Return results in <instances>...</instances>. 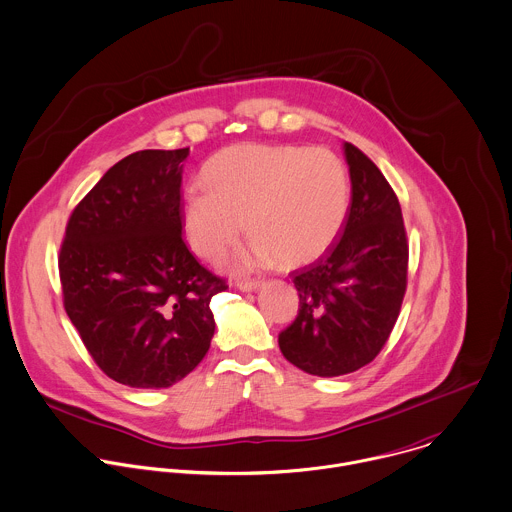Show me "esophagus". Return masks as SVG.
I'll return each mask as SVG.
<instances>
[{
    "mask_svg": "<svg viewBox=\"0 0 512 512\" xmlns=\"http://www.w3.org/2000/svg\"><path fill=\"white\" fill-rule=\"evenodd\" d=\"M261 285H263V281H259V279H253V281H237V283H235V287H237L239 291H257Z\"/></svg>",
    "mask_w": 512,
    "mask_h": 512,
    "instance_id": "34e87169",
    "label": "esophagus"
}]
</instances>
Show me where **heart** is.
<instances>
[{
    "label": "heart",
    "mask_w": 512,
    "mask_h": 512,
    "mask_svg": "<svg viewBox=\"0 0 512 512\" xmlns=\"http://www.w3.org/2000/svg\"><path fill=\"white\" fill-rule=\"evenodd\" d=\"M203 187L183 197L191 249L219 261L247 229L255 237L245 263L303 265L343 231L351 205L345 161L327 147L239 143L203 167Z\"/></svg>",
    "instance_id": "obj_1"
}]
</instances>
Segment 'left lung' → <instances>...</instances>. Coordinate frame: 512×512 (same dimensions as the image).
Masks as SVG:
<instances>
[{
    "mask_svg": "<svg viewBox=\"0 0 512 512\" xmlns=\"http://www.w3.org/2000/svg\"><path fill=\"white\" fill-rule=\"evenodd\" d=\"M351 207L343 233L293 275L299 313L281 331L283 357L317 377L369 365L389 341L407 291L409 243L401 203L381 169L345 143Z\"/></svg>",
    "mask_w": 512,
    "mask_h": 512,
    "instance_id": "8db88e82",
    "label": "left lung"
}]
</instances>
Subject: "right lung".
Instances as JSON below:
<instances>
[{"label": "right lung", "instance_id": "obj_1", "mask_svg": "<svg viewBox=\"0 0 512 512\" xmlns=\"http://www.w3.org/2000/svg\"><path fill=\"white\" fill-rule=\"evenodd\" d=\"M189 147L115 163L69 215L59 249L63 307L95 365L135 389H167L207 355L225 279L187 249L181 169Z\"/></svg>", "mask_w": 512, "mask_h": 512}]
</instances>
